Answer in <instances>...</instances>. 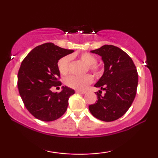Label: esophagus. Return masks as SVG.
<instances>
[{"label": "esophagus", "instance_id": "esophagus-1", "mask_svg": "<svg viewBox=\"0 0 158 158\" xmlns=\"http://www.w3.org/2000/svg\"><path fill=\"white\" fill-rule=\"evenodd\" d=\"M76 92H77V93L81 94H85V93H86V90H76Z\"/></svg>", "mask_w": 158, "mask_h": 158}]
</instances>
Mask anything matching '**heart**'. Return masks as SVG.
I'll return each mask as SVG.
<instances>
[{
    "label": "heart",
    "instance_id": "heart-1",
    "mask_svg": "<svg viewBox=\"0 0 158 158\" xmlns=\"http://www.w3.org/2000/svg\"><path fill=\"white\" fill-rule=\"evenodd\" d=\"M79 58L83 62L88 64V69L92 72L95 77H99L102 73V69L100 64L97 63V59L89 52H83L79 56ZM70 57L68 56H64L58 61V69L61 75H67L70 70ZM94 80L90 74H85L84 76H70L65 79V85L70 88L77 90L85 89L88 85Z\"/></svg>",
    "mask_w": 158,
    "mask_h": 158
}]
</instances>
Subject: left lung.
<instances>
[{"instance_id": "1", "label": "left lung", "mask_w": 158, "mask_h": 158, "mask_svg": "<svg viewBox=\"0 0 158 158\" xmlns=\"http://www.w3.org/2000/svg\"><path fill=\"white\" fill-rule=\"evenodd\" d=\"M91 52L102 56L105 71L94 86L105 90L97 92L98 100L89 106L94 117L112 122L123 117L131 107L138 84L135 64L126 52L114 45H104Z\"/></svg>"}]
</instances>
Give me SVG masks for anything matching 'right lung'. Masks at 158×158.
I'll use <instances>...</instances> for the list:
<instances>
[{
	"label": "right lung",
	"instance_id": "1",
	"mask_svg": "<svg viewBox=\"0 0 158 158\" xmlns=\"http://www.w3.org/2000/svg\"><path fill=\"white\" fill-rule=\"evenodd\" d=\"M73 50L52 43L37 46L27 54L18 73V88L23 104L32 116L44 122L59 119L66 112L68 99L75 91L66 86L59 93L52 87L61 85L58 61Z\"/></svg>",
	"mask_w": 158,
	"mask_h": 158
}]
</instances>
